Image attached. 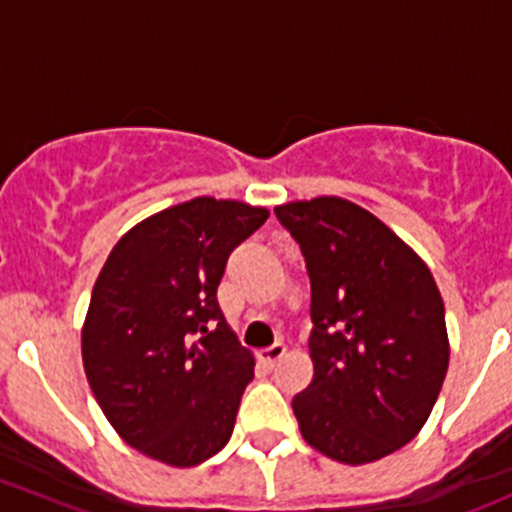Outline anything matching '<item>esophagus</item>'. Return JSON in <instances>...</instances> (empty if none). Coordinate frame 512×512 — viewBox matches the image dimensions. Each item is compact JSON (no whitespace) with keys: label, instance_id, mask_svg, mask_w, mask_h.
Here are the masks:
<instances>
[{"label":"esophagus","instance_id":"34e87169","mask_svg":"<svg viewBox=\"0 0 512 512\" xmlns=\"http://www.w3.org/2000/svg\"><path fill=\"white\" fill-rule=\"evenodd\" d=\"M285 352H287V349H285V344H282V342H277V344H272V347L262 349V352H260V359L265 361V364L275 366L277 361H280L282 356H285Z\"/></svg>","mask_w":512,"mask_h":512}]
</instances>
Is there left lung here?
<instances>
[{
	"label": "left lung",
	"mask_w": 512,
	"mask_h": 512,
	"mask_svg": "<svg viewBox=\"0 0 512 512\" xmlns=\"http://www.w3.org/2000/svg\"><path fill=\"white\" fill-rule=\"evenodd\" d=\"M312 285L314 379L292 399L304 441L349 466L406 446L448 371L443 299L431 270L379 218L342 198L275 208Z\"/></svg>",
	"instance_id": "obj_1"
}]
</instances>
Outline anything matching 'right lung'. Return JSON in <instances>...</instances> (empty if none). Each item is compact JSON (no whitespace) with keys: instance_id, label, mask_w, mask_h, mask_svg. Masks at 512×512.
Returning a JSON list of instances; mask_svg holds the SVG:
<instances>
[{"instance_id":"add662e5","label":"right lung","mask_w":512,"mask_h":512,"mask_svg":"<svg viewBox=\"0 0 512 512\" xmlns=\"http://www.w3.org/2000/svg\"><path fill=\"white\" fill-rule=\"evenodd\" d=\"M270 218L193 198L128 230L108 255L81 334L86 379L128 446L190 468L232 436L252 354L218 304L230 252Z\"/></svg>"}]
</instances>
